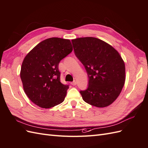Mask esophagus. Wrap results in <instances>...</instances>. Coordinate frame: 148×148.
I'll return each mask as SVG.
<instances>
[{"label": "esophagus", "instance_id": "esophagus-1", "mask_svg": "<svg viewBox=\"0 0 148 148\" xmlns=\"http://www.w3.org/2000/svg\"><path fill=\"white\" fill-rule=\"evenodd\" d=\"M71 84L73 85V86H75V85L77 84V82H76L75 80H74V81H73L72 83H71Z\"/></svg>", "mask_w": 148, "mask_h": 148}]
</instances>
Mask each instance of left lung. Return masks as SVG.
<instances>
[{
	"label": "left lung",
	"mask_w": 148,
	"mask_h": 148,
	"mask_svg": "<svg viewBox=\"0 0 148 148\" xmlns=\"http://www.w3.org/2000/svg\"><path fill=\"white\" fill-rule=\"evenodd\" d=\"M75 54L84 65L88 86L80 91L83 99L97 107L110 105L120 94L125 81V63L109 44L92 37L71 40Z\"/></svg>",
	"instance_id": "1"
}]
</instances>
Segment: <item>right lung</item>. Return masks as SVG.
Segmentation results:
<instances>
[{
  "instance_id": "right-lung-1",
  "label": "right lung",
  "mask_w": 148,
  "mask_h": 148,
  "mask_svg": "<svg viewBox=\"0 0 148 148\" xmlns=\"http://www.w3.org/2000/svg\"><path fill=\"white\" fill-rule=\"evenodd\" d=\"M72 50L69 39L51 38L26 56L20 78L26 95L36 105L49 109L64 101L69 85L60 82L59 64Z\"/></svg>"
}]
</instances>
